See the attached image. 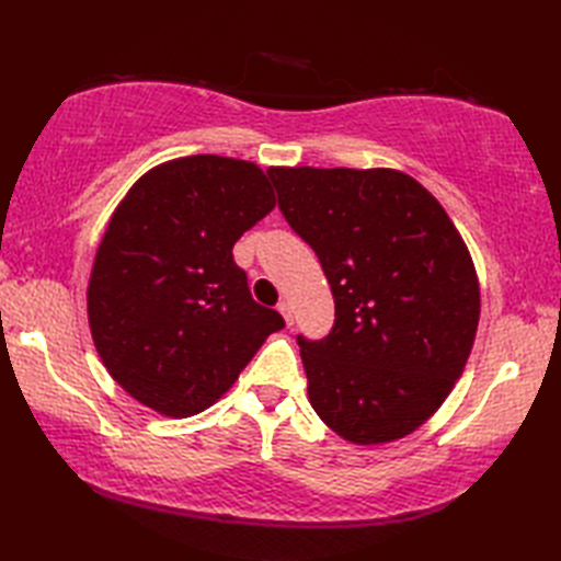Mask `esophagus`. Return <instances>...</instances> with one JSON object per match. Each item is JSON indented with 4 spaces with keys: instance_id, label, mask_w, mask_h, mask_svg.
<instances>
[{
    "instance_id": "esophagus-1",
    "label": "esophagus",
    "mask_w": 561,
    "mask_h": 561,
    "mask_svg": "<svg viewBox=\"0 0 561 561\" xmlns=\"http://www.w3.org/2000/svg\"><path fill=\"white\" fill-rule=\"evenodd\" d=\"M279 313L284 316V320H287V325L291 328L294 325V308H291L289 301H282L279 304Z\"/></svg>"
}]
</instances>
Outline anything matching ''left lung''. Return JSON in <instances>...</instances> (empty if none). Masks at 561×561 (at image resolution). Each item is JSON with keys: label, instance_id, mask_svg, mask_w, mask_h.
<instances>
[{"label": "left lung", "instance_id": "left-lung-1", "mask_svg": "<svg viewBox=\"0 0 561 561\" xmlns=\"http://www.w3.org/2000/svg\"><path fill=\"white\" fill-rule=\"evenodd\" d=\"M267 173L335 296L330 335L299 337L308 400L350 444L412 434L450 396L480 323V282L460 231L396 169Z\"/></svg>", "mask_w": 561, "mask_h": 561}]
</instances>
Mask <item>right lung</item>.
<instances>
[{
  "mask_svg": "<svg viewBox=\"0 0 561 561\" xmlns=\"http://www.w3.org/2000/svg\"><path fill=\"white\" fill-rule=\"evenodd\" d=\"M277 205L253 161L197 153L153 165L115 207L87 306L113 380L173 420L211 408L284 318L253 301L233 243Z\"/></svg>",
  "mask_w": 561,
  "mask_h": 561,
  "instance_id": "add662e5",
  "label": "right lung"
}]
</instances>
